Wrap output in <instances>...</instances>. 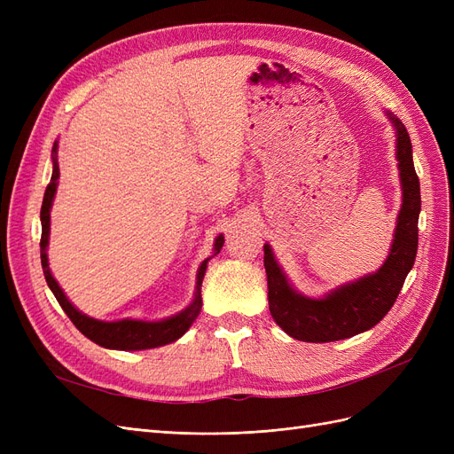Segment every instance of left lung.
Segmentation results:
<instances>
[{
    "label": "left lung",
    "mask_w": 454,
    "mask_h": 454,
    "mask_svg": "<svg viewBox=\"0 0 454 454\" xmlns=\"http://www.w3.org/2000/svg\"><path fill=\"white\" fill-rule=\"evenodd\" d=\"M395 132V159L402 184V208L397 212L390 252L384 263L365 277L347 282L322 297L297 292L277 257L265 244L269 310L284 332L305 342H332L367 332L388 314L409 270L415 265L419 246L420 184L413 164V145L403 122L387 112Z\"/></svg>",
    "instance_id": "1"
}]
</instances>
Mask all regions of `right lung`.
<instances>
[{"mask_svg": "<svg viewBox=\"0 0 454 454\" xmlns=\"http://www.w3.org/2000/svg\"><path fill=\"white\" fill-rule=\"evenodd\" d=\"M57 151H59V142H54L52 145V176H51V184L45 189V197H43V206H41V267H43L45 280L51 287V292L57 297L60 303L62 310L67 314V318L74 322V325L83 333L87 339H90L96 345H100L109 350H147V348H157L170 345V342L177 340L180 337L185 335L187 329L191 327L197 320V316L200 314L202 309V297H200V286L206 267H208V261L219 254V250L223 248V235H219L214 242V254L210 257H206L199 270H197V286H195V297L191 303L168 318L162 320H136V318H122V320H114V322H106L92 318V316H87L75 309L72 305V301L66 297L64 290L59 286V282L54 280L52 272L49 269V235H51V208H52V200L54 195H57V187H59V177H60V168H59V159H57Z\"/></svg>", "mask_w": 454, "mask_h": 454, "instance_id": "add662e5", "label": "right lung"}]
</instances>
